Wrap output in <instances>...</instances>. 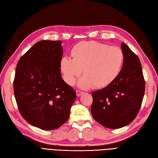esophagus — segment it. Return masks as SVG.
<instances>
[{"mask_svg":"<svg viewBox=\"0 0 158 158\" xmlns=\"http://www.w3.org/2000/svg\"><path fill=\"white\" fill-rule=\"evenodd\" d=\"M76 94H77V96H81L82 94H83V92L81 91H79V90H77Z\"/></svg>","mask_w":158,"mask_h":158,"instance_id":"34e87169","label":"esophagus"}]
</instances>
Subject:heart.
Wrapping results in <instances>:
<instances>
[{"label":"heart","mask_w":158,"mask_h":158,"mask_svg":"<svg viewBox=\"0 0 158 158\" xmlns=\"http://www.w3.org/2000/svg\"><path fill=\"white\" fill-rule=\"evenodd\" d=\"M71 55L73 59L63 57L60 60L63 79L73 85L83 70L84 76L79 81V86L83 89H102L110 85L119 75L124 59L120 48L94 40L76 44Z\"/></svg>","instance_id":"obj_1"}]
</instances>
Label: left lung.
<instances>
[{
  "instance_id": "1",
  "label": "left lung",
  "mask_w": 158,
  "mask_h": 158,
  "mask_svg": "<svg viewBox=\"0 0 158 158\" xmlns=\"http://www.w3.org/2000/svg\"><path fill=\"white\" fill-rule=\"evenodd\" d=\"M124 59L114 82L92 93L93 118L103 126L118 129L135 119L142 103L145 83L140 60L126 44L121 43Z\"/></svg>"
}]
</instances>
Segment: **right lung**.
Listing matches in <instances>:
<instances>
[{"label":"right lung","mask_w":158,"mask_h":158,"mask_svg":"<svg viewBox=\"0 0 158 158\" xmlns=\"http://www.w3.org/2000/svg\"><path fill=\"white\" fill-rule=\"evenodd\" d=\"M60 43L40 40L20 58L16 67L13 88L20 114L43 130L57 129L65 123L77 98L61 77Z\"/></svg>","instance_id":"add662e5"}]
</instances>
